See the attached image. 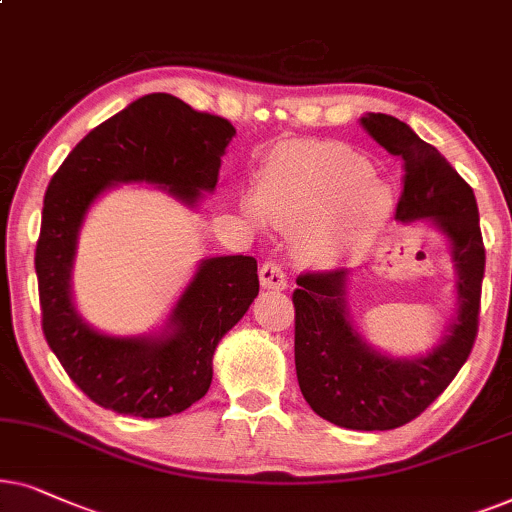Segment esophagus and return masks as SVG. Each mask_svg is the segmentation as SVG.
<instances>
[{"label":"esophagus","instance_id":"1","mask_svg":"<svg viewBox=\"0 0 512 512\" xmlns=\"http://www.w3.org/2000/svg\"><path fill=\"white\" fill-rule=\"evenodd\" d=\"M260 283H262V288L285 290L288 288V276H285L283 267L276 260H267L260 267Z\"/></svg>","mask_w":512,"mask_h":512}]
</instances>
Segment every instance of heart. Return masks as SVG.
Here are the masks:
<instances>
[{
	"label": "heart",
	"mask_w": 512,
	"mask_h": 512,
	"mask_svg": "<svg viewBox=\"0 0 512 512\" xmlns=\"http://www.w3.org/2000/svg\"><path fill=\"white\" fill-rule=\"evenodd\" d=\"M250 215L260 210L299 231L311 262H335L370 248L391 217L393 201L365 156L337 142H285L264 163Z\"/></svg>",
	"instance_id": "heart-1"
}]
</instances>
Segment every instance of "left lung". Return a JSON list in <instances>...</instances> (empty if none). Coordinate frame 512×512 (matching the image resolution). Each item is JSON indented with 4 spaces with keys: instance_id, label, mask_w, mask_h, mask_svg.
I'll return each mask as SVG.
<instances>
[{
    "instance_id": "left-lung-1",
    "label": "left lung",
    "mask_w": 512,
    "mask_h": 512,
    "mask_svg": "<svg viewBox=\"0 0 512 512\" xmlns=\"http://www.w3.org/2000/svg\"><path fill=\"white\" fill-rule=\"evenodd\" d=\"M360 126L403 161L405 187L395 217H433L454 245L459 269V318L431 356H379L353 332L344 311V269L299 274L295 304V367L311 410L353 431H391L410 424L433 403L466 363L478 337L485 243L473 189L433 145L388 114L360 117Z\"/></svg>"
}]
</instances>
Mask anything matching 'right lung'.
Returning <instances> with one entry per match:
<instances>
[{
  "label": "right lung",
  "instance_id": "add662e5",
  "mask_svg": "<svg viewBox=\"0 0 512 512\" xmlns=\"http://www.w3.org/2000/svg\"><path fill=\"white\" fill-rule=\"evenodd\" d=\"M234 135L231 121L196 112L170 93H152L93 128L51 177L34 250L42 330L70 379L105 410L159 419L199 403L213 381L215 346L248 311L260 278L255 257H213L170 313V335H100L70 302L81 220L114 182H154L194 203L203 189H215Z\"/></svg>",
  "mask_w": 512,
  "mask_h": 512
}]
</instances>
